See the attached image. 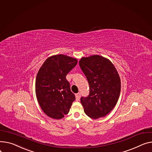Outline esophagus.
Here are the masks:
<instances>
[{"mask_svg": "<svg viewBox=\"0 0 152 152\" xmlns=\"http://www.w3.org/2000/svg\"><path fill=\"white\" fill-rule=\"evenodd\" d=\"M75 96H76V100H77V101H79V99H80V93H77V94H76L75 95Z\"/></svg>", "mask_w": 152, "mask_h": 152, "instance_id": "1", "label": "esophagus"}]
</instances>
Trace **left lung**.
I'll list each match as a JSON object with an SVG mask.
<instances>
[{
    "label": "left lung",
    "mask_w": 152,
    "mask_h": 152,
    "mask_svg": "<svg viewBox=\"0 0 152 152\" xmlns=\"http://www.w3.org/2000/svg\"><path fill=\"white\" fill-rule=\"evenodd\" d=\"M79 64L90 88L88 96L80 98L84 113L93 119L104 117L115 107L120 96L121 82L117 71L109 60L99 55L83 57Z\"/></svg>",
    "instance_id": "obj_1"
}]
</instances>
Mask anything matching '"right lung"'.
<instances>
[{
  "label": "right lung",
  "mask_w": 152,
  "mask_h": 152,
  "mask_svg": "<svg viewBox=\"0 0 152 152\" xmlns=\"http://www.w3.org/2000/svg\"><path fill=\"white\" fill-rule=\"evenodd\" d=\"M77 64L76 58L59 54L48 57L39 68L35 93L40 107L49 117H64L76 99L66 76Z\"/></svg>",
  "instance_id": "right-lung-1"
}]
</instances>
